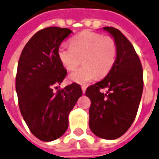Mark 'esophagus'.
<instances>
[{"label":"esophagus","mask_w":159,"mask_h":159,"mask_svg":"<svg viewBox=\"0 0 159 159\" xmlns=\"http://www.w3.org/2000/svg\"><path fill=\"white\" fill-rule=\"evenodd\" d=\"M86 89H87V87H86L85 85H83V86H82V90H83V93H85Z\"/></svg>","instance_id":"obj_1"}]
</instances>
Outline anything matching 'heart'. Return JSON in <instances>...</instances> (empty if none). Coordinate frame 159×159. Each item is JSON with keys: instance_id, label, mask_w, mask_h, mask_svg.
<instances>
[{"instance_id": "b5f03b06", "label": "heart", "mask_w": 159, "mask_h": 159, "mask_svg": "<svg viewBox=\"0 0 159 159\" xmlns=\"http://www.w3.org/2000/svg\"><path fill=\"white\" fill-rule=\"evenodd\" d=\"M70 46L61 45L57 56L67 70H73L82 61L83 66L70 74V82L86 84L98 76H106L115 64L117 54L114 39L95 32L83 31L70 40Z\"/></svg>"}]
</instances>
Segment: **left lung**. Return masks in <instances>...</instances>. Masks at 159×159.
<instances>
[{
    "label": "left lung",
    "mask_w": 159,
    "mask_h": 159,
    "mask_svg": "<svg viewBox=\"0 0 159 159\" xmlns=\"http://www.w3.org/2000/svg\"><path fill=\"white\" fill-rule=\"evenodd\" d=\"M116 43V59L102 81L89 86V127L100 138L114 140L125 134L136 118L143 90L142 66L133 45L119 29L104 27ZM108 88L103 94L100 89Z\"/></svg>",
    "instance_id": "left-lung-1"
}]
</instances>
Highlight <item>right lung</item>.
<instances>
[{
    "label": "right lung",
    "mask_w": 159,
    "mask_h": 159,
    "mask_svg": "<svg viewBox=\"0 0 159 159\" xmlns=\"http://www.w3.org/2000/svg\"><path fill=\"white\" fill-rule=\"evenodd\" d=\"M71 33L58 27L41 29L26 43L17 65L16 91L20 111L33 135L43 142L54 141L66 131L68 116L83 95L76 83L53 91L67 73L57 50Z\"/></svg>",
    "instance_id": "1"
}]
</instances>
